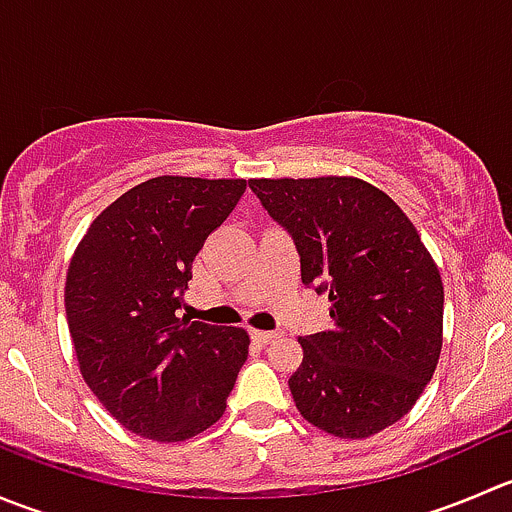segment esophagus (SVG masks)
<instances>
[{
	"label": "esophagus",
	"mask_w": 512,
	"mask_h": 512,
	"mask_svg": "<svg viewBox=\"0 0 512 512\" xmlns=\"http://www.w3.org/2000/svg\"><path fill=\"white\" fill-rule=\"evenodd\" d=\"M250 337L255 339L257 344H270V342H275V339H280L282 332H262V329H252Z\"/></svg>",
	"instance_id": "1"
}]
</instances>
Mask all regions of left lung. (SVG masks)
I'll return each instance as SVG.
<instances>
[{
	"label": "left lung",
	"instance_id": "8db88e82",
	"mask_svg": "<svg viewBox=\"0 0 512 512\" xmlns=\"http://www.w3.org/2000/svg\"><path fill=\"white\" fill-rule=\"evenodd\" d=\"M292 235L304 285L329 294L332 327L299 337L289 376L299 414L337 438H369L414 409L443 347V282L404 210L352 175L250 178Z\"/></svg>",
	"mask_w": 512,
	"mask_h": 512
}]
</instances>
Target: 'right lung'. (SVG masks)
Returning a JSON list of instances; mask_svg holds the SVG:
<instances>
[{
  "instance_id": "obj_1",
  "label": "right lung",
  "mask_w": 512,
  "mask_h": 512,
  "mask_svg": "<svg viewBox=\"0 0 512 512\" xmlns=\"http://www.w3.org/2000/svg\"><path fill=\"white\" fill-rule=\"evenodd\" d=\"M245 188L242 178L158 175L101 210L74 250L64 304L76 361L136 436L188 441L225 414L250 334L178 309L195 255Z\"/></svg>"
}]
</instances>
